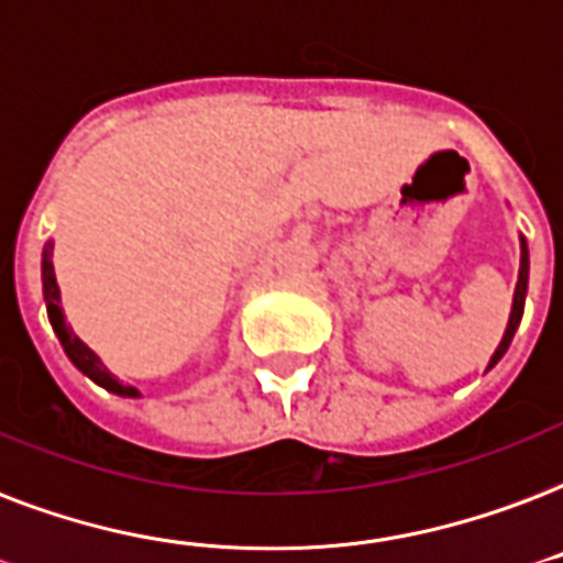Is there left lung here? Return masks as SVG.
Listing matches in <instances>:
<instances>
[{"label": "left lung", "instance_id": "left-lung-1", "mask_svg": "<svg viewBox=\"0 0 563 563\" xmlns=\"http://www.w3.org/2000/svg\"><path fill=\"white\" fill-rule=\"evenodd\" d=\"M526 291H529V244H526V239L520 235V277H517V289H514V307H510V319L508 328H505V336H501L499 349H496V354L490 357V366L487 368H493L501 357H505L510 339H514V333L520 328L522 310H526Z\"/></svg>", "mask_w": 563, "mask_h": 563}]
</instances>
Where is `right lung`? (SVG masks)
<instances>
[{
    "instance_id": "1",
    "label": "right lung",
    "mask_w": 563,
    "mask_h": 563,
    "mask_svg": "<svg viewBox=\"0 0 563 563\" xmlns=\"http://www.w3.org/2000/svg\"><path fill=\"white\" fill-rule=\"evenodd\" d=\"M41 280H43V300H46V312H49V324H53L55 336L62 342L64 354L70 357V363L79 368L81 375H88L93 384H100L102 389H109L114 396L123 398H139L141 393L135 386L120 384L118 377L111 375L109 368L102 366V360L93 354L85 342H81L70 328H67V321H64L62 312V291H58V283H55V268H53V242H46L43 247V263H41Z\"/></svg>"
}]
</instances>
